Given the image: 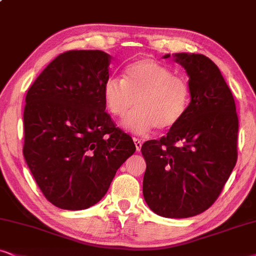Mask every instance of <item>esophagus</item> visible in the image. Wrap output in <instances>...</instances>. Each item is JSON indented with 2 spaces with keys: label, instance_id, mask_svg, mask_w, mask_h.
I'll return each mask as SVG.
<instances>
[{
  "label": "esophagus",
  "instance_id": "34e87169",
  "mask_svg": "<svg viewBox=\"0 0 256 256\" xmlns=\"http://www.w3.org/2000/svg\"><path fill=\"white\" fill-rule=\"evenodd\" d=\"M134 145H136V150H137V152L140 151L142 148V140H139L138 138H134Z\"/></svg>",
  "mask_w": 256,
  "mask_h": 256
}]
</instances>
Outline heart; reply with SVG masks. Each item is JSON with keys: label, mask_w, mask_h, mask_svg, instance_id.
Masks as SVG:
<instances>
[{"label": "heart", "mask_w": 256, "mask_h": 256, "mask_svg": "<svg viewBox=\"0 0 256 256\" xmlns=\"http://www.w3.org/2000/svg\"><path fill=\"white\" fill-rule=\"evenodd\" d=\"M102 98L113 117L122 118V126L137 134L154 128L169 130L182 120L190 100L189 85L174 76L166 64L145 58L128 64L124 79L110 76L102 87Z\"/></svg>", "instance_id": "b5f03b06"}]
</instances>
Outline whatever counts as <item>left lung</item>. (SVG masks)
<instances>
[{"label":"left lung","instance_id":"8db88e82","mask_svg":"<svg viewBox=\"0 0 256 256\" xmlns=\"http://www.w3.org/2000/svg\"><path fill=\"white\" fill-rule=\"evenodd\" d=\"M172 58L189 76L190 102L166 137L142 145L146 162L143 195L157 215L186 218L206 212L230 176L238 160V119L234 96L209 58Z\"/></svg>","mask_w":256,"mask_h":256}]
</instances>
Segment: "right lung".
I'll list each match as a JSON object with an SVG mask.
<instances>
[{
    "label": "right lung",
    "mask_w": 256,
    "mask_h": 256,
    "mask_svg": "<svg viewBox=\"0 0 256 256\" xmlns=\"http://www.w3.org/2000/svg\"><path fill=\"white\" fill-rule=\"evenodd\" d=\"M111 60L102 50L66 52L26 96L24 156L42 194L58 208L82 210L98 203L136 151L132 138L105 112L102 87Z\"/></svg>",
    "instance_id": "1"
}]
</instances>
